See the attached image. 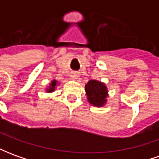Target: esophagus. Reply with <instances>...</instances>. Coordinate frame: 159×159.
<instances>
[{"label":"esophagus","mask_w":159,"mask_h":159,"mask_svg":"<svg viewBox=\"0 0 159 159\" xmlns=\"http://www.w3.org/2000/svg\"><path fill=\"white\" fill-rule=\"evenodd\" d=\"M71 77H72L73 79H76V78L78 77V73L73 72L72 74H71Z\"/></svg>","instance_id":"1"}]
</instances>
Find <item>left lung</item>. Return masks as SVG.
Segmentation results:
<instances>
[{
	"mask_svg": "<svg viewBox=\"0 0 159 159\" xmlns=\"http://www.w3.org/2000/svg\"><path fill=\"white\" fill-rule=\"evenodd\" d=\"M88 100L93 106L102 107L106 103L107 89L105 84L95 80H90L85 85Z\"/></svg>",
	"mask_w": 159,
	"mask_h": 159,
	"instance_id": "1",
	"label": "left lung"
}]
</instances>
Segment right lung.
I'll use <instances>...</instances> for the list:
<instances>
[{"label":"right lung","instance_id":"add662e5","mask_svg":"<svg viewBox=\"0 0 159 159\" xmlns=\"http://www.w3.org/2000/svg\"><path fill=\"white\" fill-rule=\"evenodd\" d=\"M56 83H57V82H56L55 80H53L52 83H51V87H50V89H48V92H52V91L54 90V89H55V86H56Z\"/></svg>","mask_w":159,"mask_h":159}]
</instances>
